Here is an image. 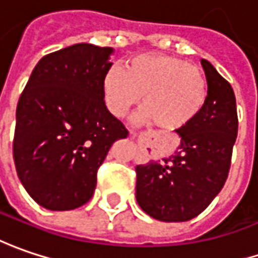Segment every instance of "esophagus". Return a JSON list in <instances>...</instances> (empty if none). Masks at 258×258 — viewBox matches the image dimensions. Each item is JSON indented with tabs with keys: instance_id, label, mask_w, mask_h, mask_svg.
I'll list each match as a JSON object with an SVG mask.
<instances>
[{
	"instance_id": "obj_1",
	"label": "esophagus",
	"mask_w": 258,
	"mask_h": 258,
	"mask_svg": "<svg viewBox=\"0 0 258 258\" xmlns=\"http://www.w3.org/2000/svg\"><path fill=\"white\" fill-rule=\"evenodd\" d=\"M143 136H146V134H144V133H140V134H139V133H136V131H130V137H131V139H137V137H143Z\"/></svg>"
}]
</instances>
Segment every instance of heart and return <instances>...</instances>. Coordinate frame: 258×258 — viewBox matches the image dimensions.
Here are the masks:
<instances>
[{
  "mask_svg": "<svg viewBox=\"0 0 258 258\" xmlns=\"http://www.w3.org/2000/svg\"><path fill=\"white\" fill-rule=\"evenodd\" d=\"M107 108L124 117L143 98L140 118L164 130L186 127L205 107L208 82L194 64L159 53H143L121 66H111L102 79Z\"/></svg>",
  "mask_w": 258,
  "mask_h": 258,
  "instance_id": "b5f03b06",
  "label": "heart"
}]
</instances>
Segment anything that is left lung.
Here are the masks:
<instances>
[{"label":"left lung","mask_w":258,"mask_h":258,"mask_svg":"<svg viewBox=\"0 0 258 258\" xmlns=\"http://www.w3.org/2000/svg\"><path fill=\"white\" fill-rule=\"evenodd\" d=\"M208 98L202 112L180 136L179 150L162 162L136 167V198L151 218L183 222L204 212L228 177L232 147L238 133L235 95L211 63L202 59Z\"/></svg>","instance_id":"8db88e82"}]
</instances>
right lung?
Returning <instances> with one entry per match:
<instances>
[{
    "instance_id": "1",
    "label": "right lung",
    "mask_w": 258,
    "mask_h": 258,
    "mask_svg": "<svg viewBox=\"0 0 258 258\" xmlns=\"http://www.w3.org/2000/svg\"><path fill=\"white\" fill-rule=\"evenodd\" d=\"M111 47L79 43L41 57L18 99L13 156L28 195L71 211L95 192L112 143L128 136L108 111L102 79Z\"/></svg>"
}]
</instances>
